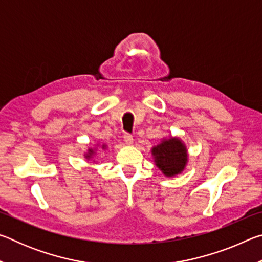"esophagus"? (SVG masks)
Masks as SVG:
<instances>
[{
  "instance_id": "esophagus-1",
  "label": "esophagus",
  "mask_w": 262,
  "mask_h": 262,
  "mask_svg": "<svg viewBox=\"0 0 262 262\" xmlns=\"http://www.w3.org/2000/svg\"><path fill=\"white\" fill-rule=\"evenodd\" d=\"M123 140H125L126 144L132 145L133 144V136L130 134H125L123 135Z\"/></svg>"
}]
</instances>
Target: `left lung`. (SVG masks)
I'll use <instances>...</instances> for the list:
<instances>
[{"label":"left lung","mask_w":262,"mask_h":262,"mask_svg":"<svg viewBox=\"0 0 262 262\" xmlns=\"http://www.w3.org/2000/svg\"><path fill=\"white\" fill-rule=\"evenodd\" d=\"M151 155L155 165L167 178L183 173L188 163L187 147L178 136L163 137L151 148Z\"/></svg>","instance_id":"left-lung-1"}]
</instances>
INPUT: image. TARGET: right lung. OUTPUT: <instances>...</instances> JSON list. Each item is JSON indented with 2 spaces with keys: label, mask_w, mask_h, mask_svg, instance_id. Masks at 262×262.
<instances>
[{
  "label": "right lung",
  "mask_w": 262,
  "mask_h": 262,
  "mask_svg": "<svg viewBox=\"0 0 262 262\" xmlns=\"http://www.w3.org/2000/svg\"><path fill=\"white\" fill-rule=\"evenodd\" d=\"M99 147V143L96 144L95 148H88L86 152H84V158H86V161H90V159H94L95 155H96V151H97V148ZM106 148H107V145H106L105 143L101 144V149L105 150ZM95 162V161H94Z\"/></svg>",
  "instance_id": "add662e5"
}]
</instances>
